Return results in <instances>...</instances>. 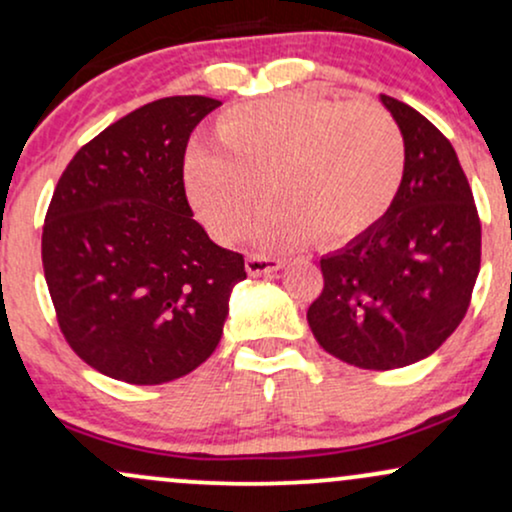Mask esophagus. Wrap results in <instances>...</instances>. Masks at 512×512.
Instances as JSON below:
<instances>
[{
    "mask_svg": "<svg viewBox=\"0 0 512 512\" xmlns=\"http://www.w3.org/2000/svg\"><path fill=\"white\" fill-rule=\"evenodd\" d=\"M279 267H281L279 257L262 255V252H252V255H248V274H252V276H262V274L276 272Z\"/></svg>",
    "mask_w": 512,
    "mask_h": 512,
    "instance_id": "1",
    "label": "esophagus"
}]
</instances>
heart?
Wrapping results in <instances>:
<instances>
[{"instance_id":"heart-1","label":"heart","mask_w":512,"mask_h":512,"mask_svg":"<svg viewBox=\"0 0 512 512\" xmlns=\"http://www.w3.org/2000/svg\"><path fill=\"white\" fill-rule=\"evenodd\" d=\"M216 137L187 154V187L219 238L243 231L267 180L279 202L255 223L264 243L356 238L387 214L407 168L402 129L375 101L284 93L223 115Z\"/></svg>"}]
</instances>
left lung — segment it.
I'll return each mask as SVG.
<instances>
[{"instance_id":"left-lung-1","label":"left lung","mask_w":512,"mask_h":512,"mask_svg":"<svg viewBox=\"0 0 512 512\" xmlns=\"http://www.w3.org/2000/svg\"><path fill=\"white\" fill-rule=\"evenodd\" d=\"M407 168L387 214L320 260L308 322L339 361L392 370L431 356L462 322L481 264V221L455 149L407 103L383 96Z\"/></svg>"}]
</instances>
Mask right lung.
Returning <instances> with one entry per match:
<instances>
[{"label": "right lung", "mask_w": 512, "mask_h": 512, "mask_svg": "<svg viewBox=\"0 0 512 512\" xmlns=\"http://www.w3.org/2000/svg\"><path fill=\"white\" fill-rule=\"evenodd\" d=\"M221 101L146 103L81 146L52 192L43 272L57 325L108 378L161 385L214 354L240 252L211 243L185 195V151Z\"/></svg>", "instance_id": "right-lung-1"}]
</instances>
